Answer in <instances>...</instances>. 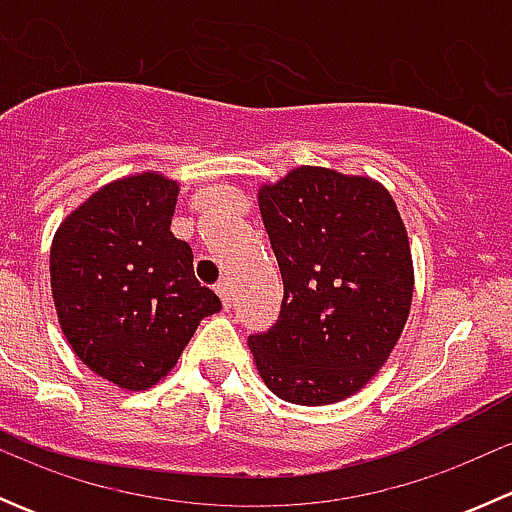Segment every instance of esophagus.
Instances as JSON below:
<instances>
[{"mask_svg":"<svg viewBox=\"0 0 512 512\" xmlns=\"http://www.w3.org/2000/svg\"><path fill=\"white\" fill-rule=\"evenodd\" d=\"M215 292H218V297L223 299V307H225V309L230 307V294H232L230 282H227V280H220L218 285H215Z\"/></svg>","mask_w":512,"mask_h":512,"instance_id":"34e87169","label":"esophagus"}]
</instances>
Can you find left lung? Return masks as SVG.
I'll return each instance as SVG.
<instances>
[{"mask_svg":"<svg viewBox=\"0 0 512 512\" xmlns=\"http://www.w3.org/2000/svg\"><path fill=\"white\" fill-rule=\"evenodd\" d=\"M282 272L280 317L247 337L257 371L289 404L359 391L389 359L414 294L409 237L384 185L302 165L260 190Z\"/></svg>","mask_w":512,"mask_h":512,"instance_id":"left-lung-1","label":"left lung"}]
</instances>
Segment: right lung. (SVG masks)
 Segmentation results:
<instances>
[{
    "label": "right lung",
    "mask_w": 512,
    "mask_h": 512,
    "mask_svg": "<svg viewBox=\"0 0 512 512\" xmlns=\"http://www.w3.org/2000/svg\"><path fill=\"white\" fill-rule=\"evenodd\" d=\"M178 183L141 173L96 190L56 230L51 294L76 356L121 389L168 374L200 319L223 309L170 232Z\"/></svg>",
    "instance_id": "1"
}]
</instances>
